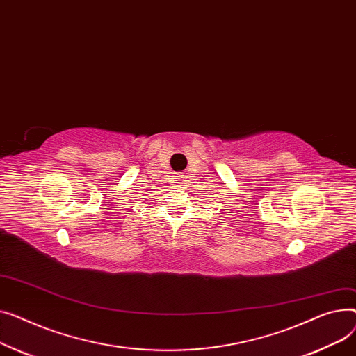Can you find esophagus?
I'll use <instances>...</instances> for the list:
<instances>
[{
  "label": "esophagus",
  "mask_w": 356,
  "mask_h": 356,
  "mask_svg": "<svg viewBox=\"0 0 356 356\" xmlns=\"http://www.w3.org/2000/svg\"><path fill=\"white\" fill-rule=\"evenodd\" d=\"M178 179H182V178H178Z\"/></svg>",
  "instance_id": "esophagus-1"
}]
</instances>
